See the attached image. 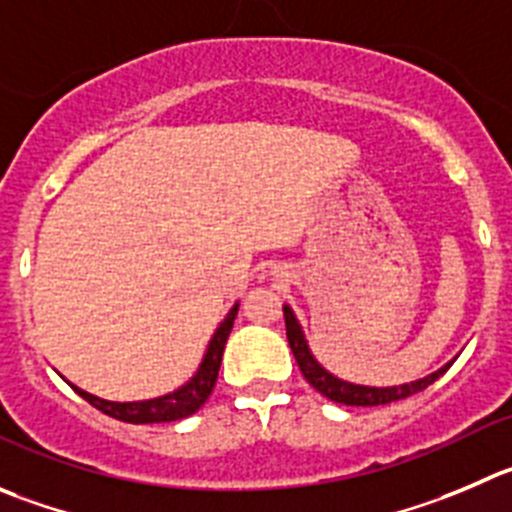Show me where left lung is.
<instances>
[{
  "label": "left lung",
  "mask_w": 512,
  "mask_h": 512,
  "mask_svg": "<svg viewBox=\"0 0 512 512\" xmlns=\"http://www.w3.org/2000/svg\"><path fill=\"white\" fill-rule=\"evenodd\" d=\"M284 319H286V339H289V347L291 352H294L296 364H299L304 379L316 389V392H321L326 399H332V402H339V405H349V407L389 405V402H397V399H405L410 397V394L422 392V389L430 387L435 379H440L442 374L452 367L450 362L442 369H437V372L427 374L425 379H417V382H410V384H399V387H364V384L344 382V379H337L334 374L326 372V369L311 357L304 334H301L299 321H296L294 311H291L289 306H284Z\"/></svg>",
  "instance_id": "8db88e82"
}]
</instances>
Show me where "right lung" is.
<instances>
[{
  "label": "right lung",
  "instance_id": "right-lung-1",
  "mask_svg": "<svg viewBox=\"0 0 512 512\" xmlns=\"http://www.w3.org/2000/svg\"><path fill=\"white\" fill-rule=\"evenodd\" d=\"M238 314V304L228 311L226 319L221 321V326L213 334L211 344H208V352L203 357L201 367H198L196 377L188 384H183L180 389H175L173 394H163V397L145 399V402H107V399L95 397V394H87L85 389H75L85 402H90L95 410L105 412V415L115 417V420L130 422V425H153V422H175L183 420V417L193 415L203 407L208 397H211L213 387H216L218 369H221L223 359V347H226V339L233 329V319Z\"/></svg>",
  "mask_w": 512,
  "mask_h": 512
}]
</instances>
